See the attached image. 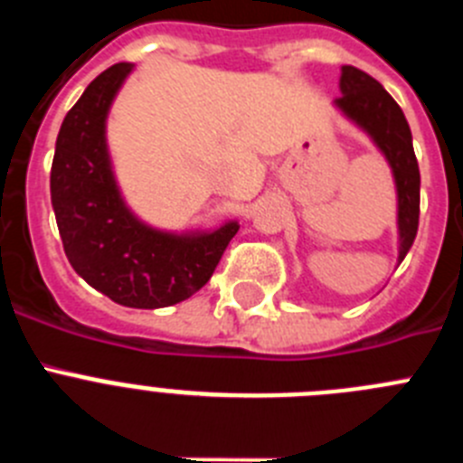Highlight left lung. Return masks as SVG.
<instances>
[{"label": "left lung", "mask_w": 463, "mask_h": 463, "mask_svg": "<svg viewBox=\"0 0 463 463\" xmlns=\"http://www.w3.org/2000/svg\"><path fill=\"white\" fill-rule=\"evenodd\" d=\"M341 92L338 109L371 134L394 171L399 192V261H403L420 224V166L412 150L411 127L392 94L362 69L343 67Z\"/></svg>", "instance_id": "1"}]
</instances>
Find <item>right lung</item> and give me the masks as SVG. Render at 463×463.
I'll return each mask as SVG.
<instances>
[{"instance_id": "add662e5", "label": "right lung", "mask_w": 463, "mask_h": 463, "mask_svg": "<svg viewBox=\"0 0 463 463\" xmlns=\"http://www.w3.org/2000/svg\"><path fill=\"white\" fill-rule=\"evenodd\" d=\"M129 71L127 62L101 71L67 113L55 143L51 199L73 271L116 304L165 308L211 280L239 224L174 236L146 227L127 211L110 174L104 122Z\"/></svg>"}]
</instances>
